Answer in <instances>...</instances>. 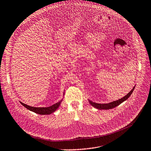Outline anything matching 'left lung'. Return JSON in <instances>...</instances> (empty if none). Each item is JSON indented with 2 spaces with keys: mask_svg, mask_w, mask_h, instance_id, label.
<instances>
[{
  "mask_svg": "<svg viewBox=\"0 0 151 151\" xmlns=\"http://www.w3.org/2000/svg\"><path fill=\"white\" fill-rule=\"evenodd\" d=\"M135 87H134V88L131 90V91L128 93L125 96H124L123 98L116 101H113L111 102L110 103H108V104H97V103H95V102H93L91 101H89L90 104L94 106V108H96L97 109H111L117 106H118L119 105H120V104H122L123 102H124L125 101H126L129 96H131V94H132V93L133 92V90H134Z\"/></svg>",
  "mask_w": 151,
  "mask_h": 151,
  "instance_id": "1",
  "label": "left lung"
}]
</instances>
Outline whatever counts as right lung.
Returning <instances> with one entry per match:
<instances>
[{
    "label": "right lung",
    "mask_w": 151,
    "mask_h": 151,
    "mask_svg": "<svg viewBox=\"0 0 151 151\" xmlns=\"http://www.w3.org/2000/svg\"><path fill=\"white\" fill-rule=\"evenodd\" d=\"M61 102V101L53 104V105L49 106V107H34V106H31L28 105H26L22 102H20L21 104L23 105L25 108L27 109H28L29 110L32 111L35 113H37L38 114L41 115H46V114H50L54 112L55 111H56V109L59 107L60 105V104Z\"/></svg>",
    "instance_id": "right-lung-1"
}]
</instances>
